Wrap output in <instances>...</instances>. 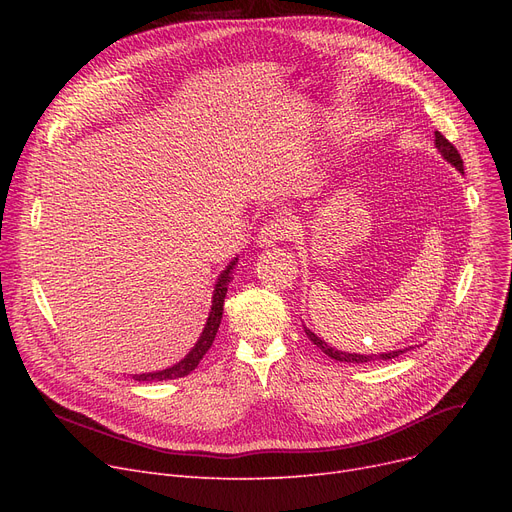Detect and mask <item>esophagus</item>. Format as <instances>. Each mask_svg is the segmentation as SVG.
<instances>
[{"label": "esophagus", "instance_id": "esophagus-1", "mask_svg": "<svg viewBox=\"0 0 512 512\" xmlns=\"http://www.w3.org/2000/svg\"><path fill=\"white\" fill-rule=\"evenodd\" d=\"M292 234V222L288 218H274L270 222H265L261 228H259V245L261 247H272L276 245V242H282L286 238H290Z\"/></svg>", "mask_w": 512, "mask_h": 512}]
</instances>
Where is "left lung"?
<instances>
[{
  "label": "left lung",
  "mask_w": 512,
  "mask_h": 512,
  "mask_svg": "<svg viewBox=\"0 0 512 512\" xmlns=\"http://www.w3.org/2000/svg\"><path fill=\"white\" fill-rule=\"evenodd\" d=\"M436 147L438 151L442 153V157L448 161V164H452L456 170H459L461 174L463 172V159H461V153L456 151V147L444 137V134L436 132ZM305 334L309 336V340L313 344H317L321 351H324L328 357L340 361V363H371V361H380V359H396L398 355H402L405 351H409V348H400V351H390V353H382V355H357V353H342V351H336V348H332L328 342L321 340L319 336H315L309 328H305Z\"/></svg>",
  "instance_id": "1"
}]
</instances>
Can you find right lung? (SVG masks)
Listing matches in <instances>:
<instances>
[{
  "instance_id": "right-lung-1",
  "label": "right lung",
  "mask_w": 512,
  "mask_h": 512,
  "mask_svg": "<svg viewBox=\"0 0 512 512\" xmlns=\"http://www.w3.org/2000/svg\"><path fill=\"white\" fill-rule=\"evenodd\" d=\"M236 265V259L230 261V265L226 270L220 274L218 282H215V290H213V301H211V311L207 317V324L203 328V334L199 336L197 344L191 348V353H188L182 361H178L176 365L164 369V371H153V373H141V375H132L137 382H161V380H176V378H184V375L191 373L199 361L203 359V355L209 351L215 334H218L220 328V321H222V313H224V299H226V292H228V284L232 280V270Z\"/></svg>"
}]
</instances>
